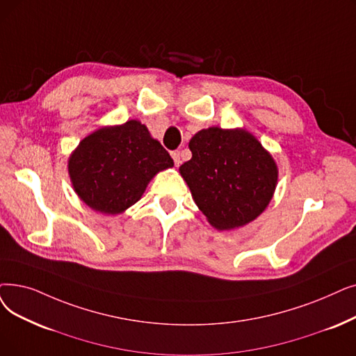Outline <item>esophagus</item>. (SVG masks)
Here are the masks:
<instances>
[{"instance_id": "obj_1", "label": "esophagus", "mask_w": 356, "mask_h": 356, "mask_svg": "<svg viewBox=\"0 0 356 356\" xmlns=\"http://www.w3.org/2000/svg\"><path fill=\"white\" fill-rule=\"evenodd\" d=\"M172 159L176 165L180 164V151H172Z\"/></svg>"}]
</instances>
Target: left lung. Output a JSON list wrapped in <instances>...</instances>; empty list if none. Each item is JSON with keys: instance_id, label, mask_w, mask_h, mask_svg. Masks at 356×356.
<instances>
[{"instance_id": "1", "label": "left lung", "mask_w": 356, "mask_h": 356, "mask_svg": "<svg viewBox=\"0 0 356 356\" xmlns=\"http://www.w3.org/2000/svg\"><path fill=\"white\" fill-rule=\"evenodd\" d=\"M192 159L180 165L197 208L216 229L253 221L270 202L277 168L270 154L244 129L199 131Z\"/></svg>"}]
</instances>
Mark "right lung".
<instances>
[{
	"label": "right lung",
	"instance_id": "right-lung-1",
	"mask_svg": "<svg viewBox=\"0 0 356 356\" xmlns=\"http://www.w3.org/2000/svg\"><path fill=\"white\" fill-rule=\"evenodd\" d=\"M168 167H173L170 154L138 120L88 135L68 163L76 195L90 208L111 215L138 202L148 181Z\"/></svg>",
	"mask_w": 356,
	"mask_h": 356
}]
</instances>
